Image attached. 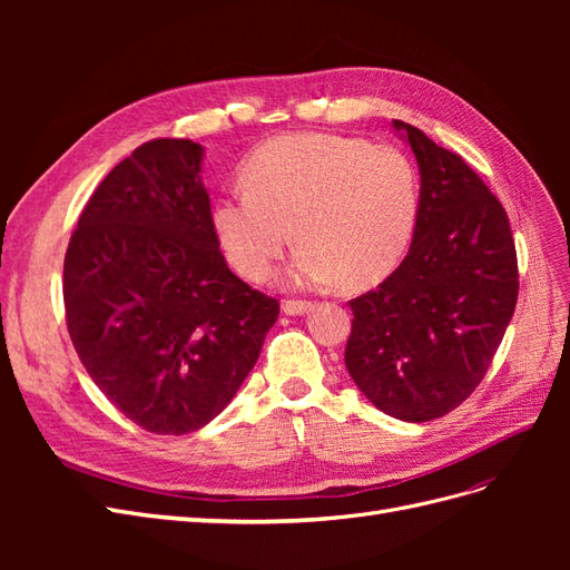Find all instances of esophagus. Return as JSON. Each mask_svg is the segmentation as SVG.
I'll return each mask as SVG.
<instances>
[{"mask_svg":"<svg viewBox=\"0 0 570 570\" xmlns=\"http://www.w3.org/2000/svg\"><path fill=\"white\" fill-rule=\"evenodd\" d=\"M312 308H314L312 302H295V299L283 302V312H285L287 316H304V314L312 312Z\"/></svg>","mask_w":570,"mask_h":570,"instance_id":"esophagus-1","label":"esophagus"}]
</instances>
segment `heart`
Returning a JSON list of instances; mask_svg holds the SVG:
<instances>
[{
    "instance_id": "b5f03b06",
    "label": "heart",
    "mask_w": 570,
    "mask_h": 570,
    "mask_svg": "<svg viewBox=\"0 0 570 570\" xmlns=\"http://www.w3.org/2000/svg\"><path fill=\"white\" fill-rule=\"evenodd\" d=\"M245 189L212 206V230L228 264L266 281L292 243L285 278L295 287L381 285L416 233L421 180L406 151L361 137L292 132L258 145L243 166Z\"/></svg>"
}]
</instances>
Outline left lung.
<instances>
[{"label":"left lung","instance_id":"8db88e82","mask_svg":"<svg viewBox=\"0 0 570 570\" xmlns=\"http://www.w3.org/2000/svg\"><path fill=\"white\" fill-rule=\"evenodd\" d=\"M421 176L409 254L377 289L350 302L344 366L392 419L444 416L488 373L519 299V264L504 206L459 154L404 120Z\"/></svg>","mask_w":570,"mask_h":570}]
</instances>
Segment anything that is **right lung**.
Returning a JSON list of instances; mask_svg holds the SVG:
<instances>
[{
	"label": "right lung",
	"instance_id": "obj_1",
	"mask_svg": "<svg viewBox=\"0 0 570 570\" xmlns=\"http://www.w3.org/2000/svg\"><path fill=\"white\" fill-rule=\"evenodd\" d=\"M202 159L193 140L137 147L95 189L63 262L82 366L124 416L157 435L214 421L281 312L223 258Z\"/></svg>",
	"mask_w": 570,
	"mask_h": 570
}]
</instances>
